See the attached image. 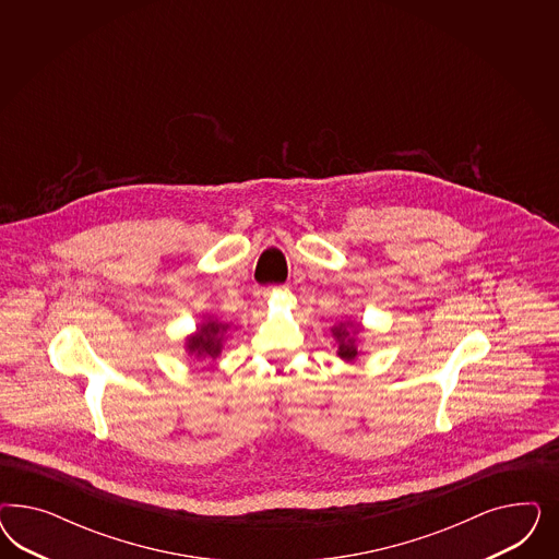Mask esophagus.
I'll return each instance as SVG.
<instances>
[{
	"label": "esophagus",
	"instance_id": "esophagus-1",
	"mask_svg": "<svg viewBox=\"0 0 559 559\" xmlns=\"http://www.w3.org/2000/svg\"><path fill=\"white\" fill-rule=\"evenodd\" d=\"M269 295H271L269 290H260V297H262V299H269Z\"/></svg>",
	"mask_w": 559,
	"mask_h": 559
}]
</instances>
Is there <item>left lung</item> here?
I'll return each mask as SVG.
<instances>
[{
  "label": "left lung",
  "instance_id": "obj_1",
  "mask_svg": "<svg viewBox=\"0 0 559 559\" xmlns=\"http://www.w3.org/2000/svg\"><path fill=\"white\" fill-rule=\"evenodd\" d=\"M332 332H334V336L338 340L340 358L355 360L356 356H358V348H356L355 336H350V330H346V325L340 323Z\"/></svg>",
  "mask_w": 559,
  "mask_h": 559
}]
</instances>
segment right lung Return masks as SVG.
Returning a JSON list of instances; mask_svg holds the SVG:
<instances>
[{"instance_id": "obj_1", "label": "right lung", "mask_w": 559, "mask_h": 559, "mask_svg": "<svg viewBox=\"0 0 559 559\" xmlns=\"http://www.w3.org/2000/svg\"><path fill=\"white\" fill-rule=\"evenodd\" d=\"M229 323H221L217 320L204 322L194 336L187 342L188 355H197L199 358H217L223 346V334L227 332Z\"/></svg>"}]
</instances>
